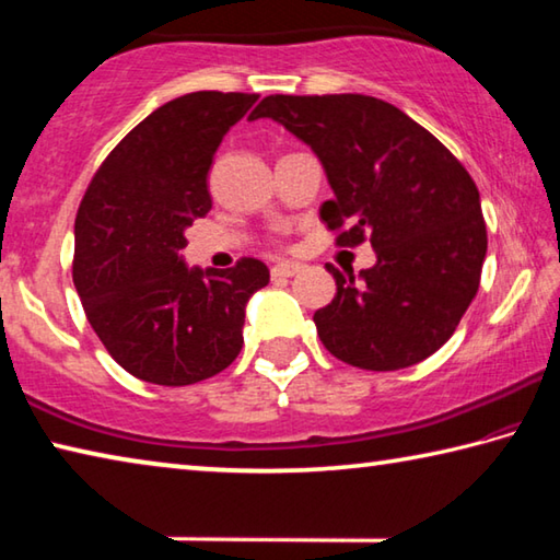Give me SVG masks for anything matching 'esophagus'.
Wrapping results in <instances>:
<instances>
[{
    "instance_id": "1",
    "label": "esophagus",
    "mask_w": 560,
    "mask_h": 560,
    "mask_svg": "<svg viewBox=\"0 0 560 560\" xmlns=\"http://www.w3.org/2000/svg\"><path fill=\"white\" fill-rule=\"evenodd\" d=\"M299 271H303L301 264H296V261H279V264H273L271 279H289V277H296Z\"/></svg>"
}]
</instances>
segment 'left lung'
<instances>
[{
    "label": "left lung",
    "mask_w": 560,
    "mask_h": 560,
    "mask_svg": "<svg viewBox=\"0 0 560 560\" xmlns=\"http://www.w3.org/2000/svg\"><path fill=\"white\" fill-rule=\"evenodd\" d=\"M273 118L318 155L334 200L320 220L338 246L371 240L375 267L340 273L314 324L330 355L363 371H400L452 338L477 296L487 257L479 189L430 130L360 93L267 96Z\"/></svg>",
    "instance_id": "left-lung-1"
}]
</instances>
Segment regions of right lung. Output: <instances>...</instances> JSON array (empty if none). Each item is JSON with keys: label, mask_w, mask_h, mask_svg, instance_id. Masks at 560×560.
<instances>
[{"label": "right lung", "mask_w": 560, "mask_h": 560, "mask_svg": "<svg viewBox=\"0 0 560 560\" xmlns=\"http://www.w3.org/2000/svg\"><path fill=\"white\" fill-rule=\"evenodd\" d=\"M257 93L197 91L138 122L96 170L75 214L73 283L101 343L145 383L179 387L240 355L244 308L269 283L252 257L187 269L185 230L212 210V158Z\"/></svg>", "instance_id": "add662e5"}]
</instances>
